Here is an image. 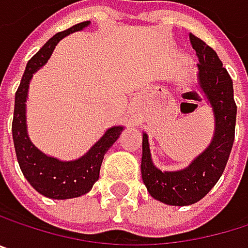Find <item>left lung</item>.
<instances>
[{
	"label": "left lung",
	"mask_w": 248,
	"mask_h": 248,
	"mask_svg": "<svg viewBox=\"0 0 248 248\" xmlns=\"http://www.w3.org/2000/svg\"><path fill=\"white\" fill-rule=\"evenodd\" d=\"M189 39L199 59V88L206 95L215 117L212 141L186 169L161 171L151 160L148 135L142 134L141 173L144 185L154 199L173 206L196 203L209 193L225 170L235 134L237 106L232 79L212 47L192 33Z\"/></svg>",
	"instance_id": "obj_1"
}]
</instances>
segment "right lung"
<instances>
[{
	"instance_id": "right-lung-1",
	"label": "right lung",
	"mask_w": 248,
	"mask_h": 248,
	"mask_svg": "<svg viewBox=\"0 0 248 248\" xmlns=\"http://www.w3.org/2000/svg\"><path fill=\"white\" fill-rule=\"evenodd\" d=\"M90 21H82L72 26L68 30L56 33L50 37L42 49L27 62L21 82L16 93L14 117H13V141L18 166L27 179V182L40 195L50 199H71L88 193L93 185L100 177V167L104 154L120 137L123 126H113L104 132V135L85 153L82 157L74 161H61L55 157H49L37 150L27 135L26 125V101L29 93V84L33 74L40 69L50 58L55 46L65 36L79 31L87 27Z\"/></svg>"
}]
</instances>
